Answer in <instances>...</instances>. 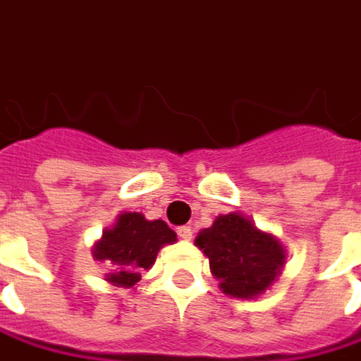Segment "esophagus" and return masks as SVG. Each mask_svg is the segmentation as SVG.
<instances>
[{
	"instance_id": "obj_1",
	"label": "esophagus",
	"mask_w": 361,
	"mask_h": 361,
	"mask_svg": "<svg viewBox=\"0 0 361 361\" xmlns=\"http://www.w3.org/2000/svg\"><path fill=\"white\" fill-rule=\"evenodd\" d=\"M178 234H180L181 240H192V236H194V230L190 226H181L178 228Z\"/></svg>"
}]
</instances>
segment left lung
<instances>
[{
    "mask_svg": "<svg viewBox=\"0 0 361 361\" xmlns=\"http://www.w3.org/2000/svg\"><path fill=\"white\" fill-rule=\"evenodd\" d=\"M196 246L210 260L218 287L234 299L260 297L283 273L287 260L281 240L240 212L216 216L210 228L197 232Z\"/></svg>",
    "mask_w": 361,
    "mask_h": 361,
    "instance_id": "left-lung-1",
    "label": "left lung"
}]
</instances>
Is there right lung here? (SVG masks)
Here are the masks:
<instances>
[{
	"label": "right lung",
	"mask_w": 361,
	"mask_h": 361,
	"mask_svg": "<svg viewBox=\"0 0 361 361\" xmlns=\"http://www.w3.org/2000/svg\"><path fill=\"white\" fill-rule=\"evenodd\" d=\"M178 243V234L164 220H147L139 212H121L117 222L102 230L92 244V259L109 262L111 273L104 281L113 287L133 289L143 271H149L157 252L167 244Z\"/></svg>",
	"instance_id": "obj_1"
}]
</instances>
